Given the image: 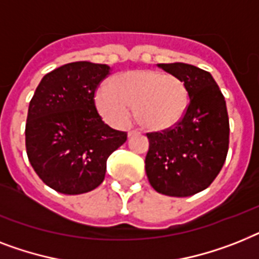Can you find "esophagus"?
I'll use <instances>...</instances> for the list:
<instances>
[{"label":"esophagus","instance_id":"obj_1","mask_svg":"<svg viewBox=\"0 0 259 259\" xmlns=\"http://www.w3.org/2000/svg\"><path fill=\"white\" fill-rule=\"evenodd\" d=\"M137 134H140V132H138V130H130L129 133H127V136H129V138H130V137L137 136Z\"/></svg>","mask_w":259,"mask_h":259}]
</instances>
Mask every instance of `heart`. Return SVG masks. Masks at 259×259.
<instances>
[{
    "mask_svg": "<svg viewBox=\"0 0 259 259\" xmlns=\"http://www.w3.org/2000/svg\"><path fill=\"white\" fill-rule=\"evenodd\" d=\"M101 115L115 127H126L136 105L137 119L149 130H166L177 125L189 108L185 82L173 74L151 69L129 70L114 75L96 93Z\"/></svg>",
    "mask_w": 259,
    "mask_h": 259,
    "instance_id": "b5f03b06",
    "label": "heart"
}]
</instances>
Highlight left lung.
<instances>
[{
    "mask_svg": "<svg viewBox=\"0 0 259 259\" xmlns=\"http://www.w3.org/2000/svg\"><path fill=\"white\" fill-rule=\"evenodd\" d=\"M158 66L185 82L190 102L177 125L148 133L145 170L155 191L189 197L210 186L225 163L230 132L226 102L209 71L182 62Z\"/></svg>",
    "mask_w": 259,
    "mask_h": 259,
    "instance_id": "8db88e82",
    "label": "left lung"
}]
</instances>
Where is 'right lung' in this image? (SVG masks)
Returning <instances> with one entry per match:
<instances>
[{
    "mask_svg": "<svg viewBox=\"0 0 259 259\" xmlns=\"http://www.w3.org/2000/svg\"><path fill=\"white\" fill-rule=\"evenodd\" d=\"M110 66L70 62L41 79L27 110V158L39 178L62 194H82L102 184L109 155L127 140L102 121L94 104Z\"/></svg>",
    "mask_w": 259,
    "mask_h": 259,
    "instance_id": "obj_1",
    "label": "right lung"
}]
</instances>
